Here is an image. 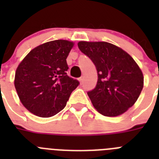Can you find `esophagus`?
<instances>
[{"label":"esophagus","mask_w":159,"mask_h":159,"mask_svg":"<svg viewBox=\"0 0 159 159\" xmlns=\"http://www.w3.org/2000/svg\"><path fill=\"white\" fill-rule=\"evenodd\" d=\"M79 80L80 81V83H81V84H82V83L84 82V76H81L80 78L79 79Z\"/></svg>","instance_id":"1"}]
</instances>
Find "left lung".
I'll list each match as a JSON object with an SVG mask.
<instances>
[{
	"mask_svg": "<svg viewBox=\"0 0 159 159\" xmlns=\"http://www.w3.org/2000/svg\"><path fill=\"white\" fill-rule=\"evenodd\" d=\"M78 47L96 67V86L88 92L95 109L109 117L127 111L134 104L143 88V73L134 59L107 42L80 41Z\"/></svg>",
	"mask_w": 159,
	"mask_h": 159,
	"instance_id": "8db88e82",
	"label": "left lung"
}]
</instances>
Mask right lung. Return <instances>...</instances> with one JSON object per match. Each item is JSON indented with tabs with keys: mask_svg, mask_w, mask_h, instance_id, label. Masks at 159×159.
I'll return each instance as SVG.
<instances>
[{
	"mask_svg": "<svg viewBox=\"0 0 159 159\" xmlns=\"http://www.w3.org/2000/svg\"><path fill=\"white\" fill-rule=\"evenodd\" d=\"M74 43L64 40L47 42L32 49L16 68L15 88L22 104L40 117H51L65 107L79 86L69 77L67 56Z\"/></svg>",
	"mask_w": 159,
	"mask_h": 159,
	"instance_id": "obj_1",
	"label": "right lung"
}]
</instances>
